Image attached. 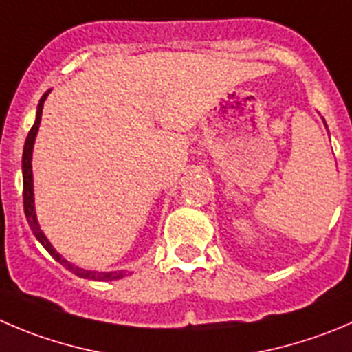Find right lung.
I'll return each mask as SVG.
<instances>
[{"instance_id":"add662e5","label":"right lung","mask_w":352,"mask_h":352,"mask_svg":"<svg viewBox=\"0 0 352 352\" xmlns=\"http://www.w3.org/2000/svg\"><path fill=\"white\" fill-rule=\"evenodd\" d=\"M50 95L45 93L39 100V105H38V112H36V122L34 126L31 128L29 131L28 140H25V145H23V155H22V173H23V212H25V217H28V223L31 226L32 233H34L36 239L41 242V245L52 254L53 259L58 261L63 267H67L69 271H72L74 274H78L79 278H88V280H100V282H112V280H120L124 276L122 271H110V273H98V271H88V270H82V267L74 266L70 264L69 261L63 259L58 252L52 247V243L48 242V239L45 236V233L41 232L39 228L38 219H36V210H34V193H32V146H34V140L36 135H38V129H39V122H41V113H43V105H45V100L46 96Z\"/></svg>"}]
</instances>
